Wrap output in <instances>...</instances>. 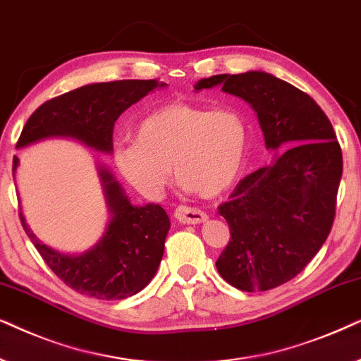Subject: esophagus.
<instances>
[{"mask_svg": "<svg viewBox=\"0 0 361 361\" xmlns=\"http://www.w3.org/2000/svg\"><path fill=\"white\" fill-rule=\"evenodd\" d=\"M176 221L183 224H200L208 219V216L198 208H191V206H178L175 211Z\"/></svg>", "mask_w": 361, "mask_h": 361, "instance_id": "34e87169", "label": "esophagus"}]
</instances>
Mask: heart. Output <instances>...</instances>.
Returning a JSON list of instances; mask_svg holds the SVG:
<instances>
[{
	"label": "heart",
	"mask_w": 361,
	"mask_h": 361,
	"mask_svg": "<svg viewBox=\"0 0 361 361\" xmlns=\"http://www.w3.org/2000/svg\"><path fill=\"white\" fill-rule=\"evenodd\" d=\"M249 143V125L238 109L191 102L161 105L140 120L133 142L118 145L114 163L142 193H161L173 175L203 198L238 180Z\"/></svg>",
	"instance_id": "1"
}]
</instances>
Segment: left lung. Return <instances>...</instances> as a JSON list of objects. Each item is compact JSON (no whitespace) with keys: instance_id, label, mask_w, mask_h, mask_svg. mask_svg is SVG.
Listing matches in <instances>:
<instances>
[{"instance_id":"8db88e82","label":"left lung","mask_w":361,"mask_h":361,"mask_svg":"<svg viewBox=\"0 0 361 361\" xmlns=\"http://www.w3.org/2000/svg\"><path fill=\"white\" fill-rule=\"evenodd\" d=\"M216 85L256 110L269 150H284L218 206L231 233L216 261L221 277L244 292L271 290L300 274L330 234L342 148L324 110L286 80L249 71L201 79L195 89Z\"/></svg>"}]
</instances>
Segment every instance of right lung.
Segmentation results:
<instances>
[{"instance_id": "add662e5", "label": "right lung", "mask_w": 361, "mask_h": 361, "mask_svg": "<svg viewBox=\"0 0 361 361\" xmlns=\"http://www.w3.org/2000/svg\"><path fill=\"white\" fill-rule=\"evenodd\" d=\"M158 80H114L89 84L47 100L27 118L16 148L42 138L69 137L94 150L112 153L117 118L157 87ZM13 158V176L18 168ZM110 221L104 236L79 256L62 254L42 244L19 211V219L37 252L57 277L79 294L100 300H122L148 286L165 251L170 218L160 204L135 206L112 173L99 165Z\"/></svg>"}]
</instances>
